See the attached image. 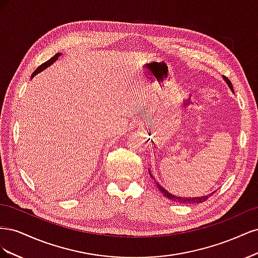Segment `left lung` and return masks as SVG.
I'll list each match as a JSON object with an SVG mask.
<instances>
[{"label":"left lung","mask_w":258,"mask_h":258,"mask_svg":"<svg viewBox=\"0 0 258 258\" xmlns=\"http://www.w3.org/2000/svg\"><path fill=\"white\" fill-rule=\"evenodd\" d=\"M223 79H224V81L227 83V85H228V87L230 88V90L233 92V88H232V85H231V82L227 79V77L226 76H223ZM148 172H150V174H151V176L152 177H154L153 175H152V173H151V171L148 170ZM155 178V177H154ZM156 186H157V188L162 192V195L163 196H165L166 198H168L169 200H171V201H173V202H176V204H184V205H190V204H201V202H204V201H206L209 197H211L212 196V195L215 192V191H213V192H211V194H209V195H207V196H201V197H191V198H187V197H179V196H174V195H172L171 192H169L168 190H166L165 188H163V187L159 184V183H157L156 182Z\"/></svg>","instance_id":"8db88e82"}]
</instances>
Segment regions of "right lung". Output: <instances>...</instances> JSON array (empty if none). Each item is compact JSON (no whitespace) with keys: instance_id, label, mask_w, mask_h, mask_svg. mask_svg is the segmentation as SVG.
I'll use <instances>...</instances> for the list:
<instances>
[{"instance_id":"right-lung-1","label":"right lung","mask_w":258,"mask_h":258,"mask_svg":"<svg viewBox=\"0 0 258 258\" xmlns=\"http://www.w3.org/2000/svg\"><path fill=\"white\" fill-rule=\"evenodd\" d=\"M61 54L62 53H60V52H57L56 54H54V56L52 57V58H50L48 61H46V62H44V63L43 64H41L40 67H38L36 70H35V71L33 72V74L32 75H31V79H32V77H34L36 74H38V73H41L42 71H44V70L45 69H47V68H49L52 63H54V62H56L57 60H58V58L61 56Z\"/></svg>"}]
</instances>
